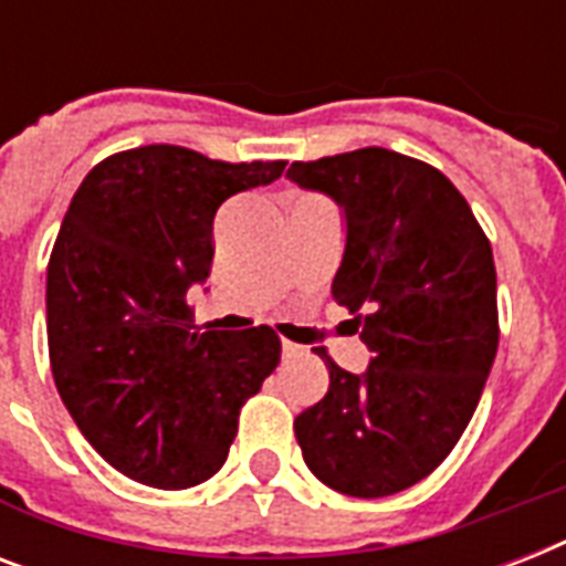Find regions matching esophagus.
Returning a JSON list of instances; mask_svg holds the SVG:
<instances>
[{
    "instance_id": "1",
    "label": "esophagus",
    "mask_w": 566,
    "mask_h": 566,
    "mask_svg": "<svg viewBox=\"0 0 566 566\" xmlns=\"http://www.w3.org/2000/svg\"><path fill=\"white\" fill-rule=\"evenodd\" d=\"M282 353H284V358H296V355L305 353V346L293 344V340H287V337H284V340H282Z\"/></svg>"
}]
</instances>
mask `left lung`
<instances>
[{"label":"left lung","mask_w":566,"mask_h":566,"mask_svg":"<svg viewBox=\"0 0 566 566\" xmlns=\"http://www.w3.org/2000/svg\"><path fill=\"white\" fill-rule=\"evenodd\" d=\"M287 176L344 205L332 296L373 353L353 376L314 349L328 390L293 420L302 458L332 491L390 496L443 464L482 399L500 346L491 240L438 167L394 149L293 161Z\"/></svg>","instance_id":"left-lung-1"}]
</instances>
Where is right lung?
<instances>
[{
	"mask_svg": "<svg viewBox=\"0 0 566 566\" xmlns=\"http://www.w3.org/2000/svg\"><path fill=\"white\" fill-rule=\"evenodd\" d=\"M282 172L284 161L137 146L96 164L66 208L46 266L52 378L87 443L135 482L211 479L282 358L270 326L199 332L188 305L211 273L217 208Z\"/></svg>",
	"mask_w": 566,
	"mask_h": 566,
	"instance_id": "right-lung-1",
	"label": "right lung"
}]
</instances>
